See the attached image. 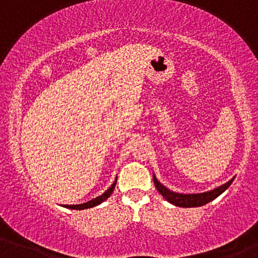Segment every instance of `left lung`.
I'll list each match as a JSON object with an SVG mask.
<instances>
[{
  "instance_id": "8db88e82",
  "label": "left lung",
  "mask_w": 258,
  "mask_h": 258,
  "mask_svg": "<svg viewBox=\"0 0 258 258\" xmlns=\"http://www.w3.org/2000/svg\"><path fill=\"white\" fill-rule=\"evenodd\" d=\"M154 179V184H155L156 189L162 197L166 199L168 203L173 204V205L179 206V207H199L203 205H206L207 203L212 201L218 195H221L224 190L232 184L233 179H230L229 182L224 183L223 185L218 186V188L214 189V190L206 191V193H200V194H179V193H174V191L167 189L166 186H164L161 183L159 182L158 179L155 178V176H153Z\"/></svg>"
}]
</instances>
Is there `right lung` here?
Wrapping results in <instances>:
<instances>
[{
  "label": "right lung",
  "mask_w": 258,
  "mask_h": 258,
  "mask_svg": "<svg viewBox=\"0 0 258 258\" xmlns=\"http://www.w3.org/2000/svg\"><path fill=\"white\" fill-rule=\"evenodd\" d=\"M115 185H116V180H115V182L112 183L110 188H109L108 190L105 191V193H103L102 195H99V197H97L96 199H93V200H91V201H87V203L80 204V205H64V206L68 207V209H73V210H85V209H90V207H94V206L99 205L100 203H103V201L106 200L109 197H110L112 191H114Z\"/></svg>",
  "instance_id": "add662e5"
}]
</instances>
